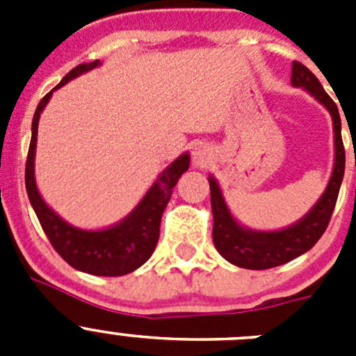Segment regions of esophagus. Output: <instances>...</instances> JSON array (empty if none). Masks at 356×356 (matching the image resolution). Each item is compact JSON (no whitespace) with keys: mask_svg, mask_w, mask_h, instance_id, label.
Here are the masks:
<instances>
[{"mask_svg":"<svg viewBox=\"0 0 356 356\" xmlns=\"http://www.w3.org/2000/svg\"><path fill=\"white\" fill-rule=\"evenodd\" d=\"M212 159H213V153H212V147H210L209 144H205V143L194 144L193 162L196 163V165L203 168V165H207V163H209Z\"/></svg>","mask_w":356,"mask_h":356,"instance_id":"esophagus-1","label":"esophagus"}]
</instances>
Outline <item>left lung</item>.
<instances>
[{
    "instance_id": "8db88e82",
    "label": "left lung",
    "mask_w": 356,
    "mask_h": 356,
    "mask_svg": "<svg viewBox=\"0 0 356 356\" xmlns=\"http://www.w3.org/2000/svg\"><path fill=\"white\" fill-rule=\"evenodd\" d=\"M291 81L294 87H301L310 96H314V99H317L332 115L333 146H335L333 171L325 193L321 194L312 209L308 210L300 221L282 229H253L241 225L234 213L229 212L217 180L212 175L209 176L213 213V246L221 253L222 259L244 269H257V271L271 269L307 253L319 241L321 235L325 234L335 203H337L342 178H344L346 153L342 146L341 115H339L337 105L326 94L321 81L314 76V72L300 62H292Z\"/></svg>"
}]
</instances>
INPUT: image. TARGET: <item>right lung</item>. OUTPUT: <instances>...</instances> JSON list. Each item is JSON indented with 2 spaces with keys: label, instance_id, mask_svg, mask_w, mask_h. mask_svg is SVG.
Segmentation results:
<instances>
[{
  "label": "right lung",
  "instance_id": "obj_1",
  "mask_svg": "<svg viewBox=\"0 0 356 356\" xmlns=\"http://www.w3.org/2000/svg\"><path fill=\"white\" fill-rule=\"evenodd\" d=\"M102 62L94 60L80 64L69 71L55 89L49 90L37 105L31 121V140L26 159V193L51 246L71 267L94 276H122L139 269L147 262L156 248L160 235V219L171 200L176 181L188 169V153L180 155L163 169L153 181L143 200L121 221L108 228L83 229L69 225L51 207L42 200L35 181V147L37 130L42 110L46 108L56 89L64 87L67 81L81 76L85 72L99 67Z\"/></svg>",
  "mask_w": 356,
  "mask_h": 356
}]
</instances>
